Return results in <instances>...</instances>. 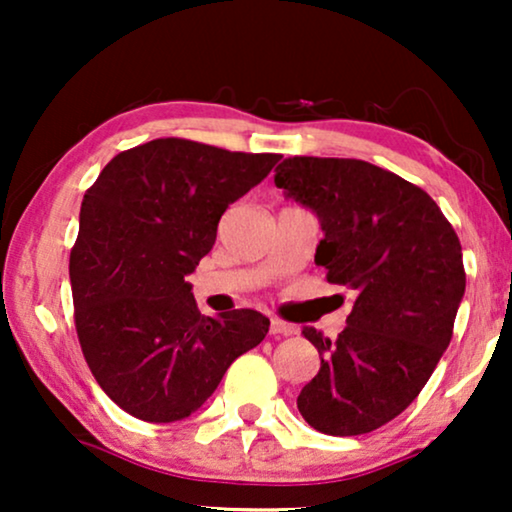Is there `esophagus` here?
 <instances>
[{
    "mask_svg": "<svg viewBox=\"0 0 512 512\" xmlns=\"http://www.w3.org/2000/svg\"><path fill=\"white\" fill-rule=\"evenodd\" d=\"M296 333V328H293L291 324H286V321L282 319H270V335H293Z\"/></svg>",
    "mask_w": 512,
    "mask_h": 512,
    "instance_id": "obj_1",
    "label": "esophagus"
}]
</instances>
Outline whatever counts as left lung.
Segmentation results:
<instances>
[{"instance_id": "8db88e82", "label": "left lung", "mask_w": 512, "mask_h": 512, "mask_svg": "<svg viewBox=\"0 0 512 512\" xmlns=\"http://www.w3.org/2000/svg\"><path fill=\"white\" fill-rule=\"evenodd\" d=\"M277 188L319 219L314 263L356 291L347 328L303 335L321 356L298 396L328 436L380 429L415 401L450 345L466 291L459 237L422 188L354 158H286Z\"/></svg>"}]
</instances>
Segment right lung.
Returning a JSON list of instances; mask_svg holds the SVG:
<instances>
[{"label": "right lung", "mask_w": 512, "mask_h": 512, "mask_svg": "<svg viewBox=\"0 0 512 512\" xmlns=\"http://www.w3.org/2000/svg\"><path fill=\"white\" fill-rule=\"evenodd\" d=\"M279 158L153 139L111 158L83 195L69 256L76 333L97 384L128 415L191 417L268 333L256 310L200 314L186 277L212 251L228 205Z\"/></svg>", "instance_id": "1"}]
</instances>
